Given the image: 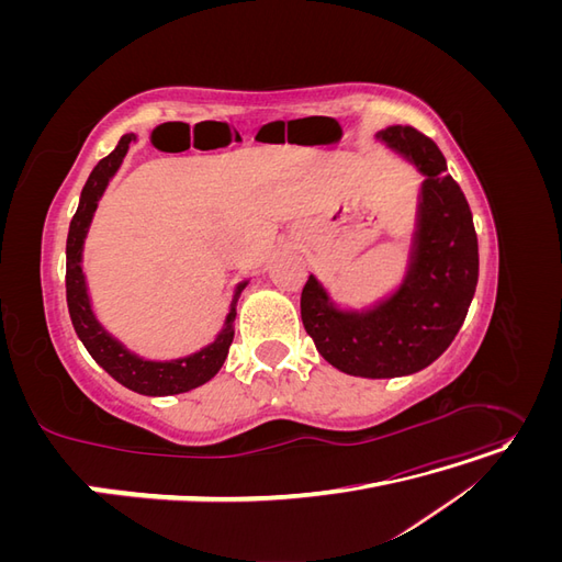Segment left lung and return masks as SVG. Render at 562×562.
Instances as JSON below:
<instances>
[{
	"label": "left lung",
	"instance_id": "8db88e82",
	"mask_svg": "<svg viewBox=\"0 0 562 562\" xmlns=\"http://www.w3.org/2000/svg\"><path fill=\"white\" fill-rule=\"evenodd\" d=\"M375 138L424 176L401 283L363 310L339 307L314 274L300 312L318 353L353 378H403L431 366L462 328L479 283V239L464 192L438 145L413 126Z\"/></svg>",
	"mask_w": 562,
	"mask_h": 562
}]
</instances>
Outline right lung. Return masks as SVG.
I'll list each match as a JSON object with an SVG mask.
<instances>
[{
    "mask_svg": "<svg viewBox=\"0 0 562 562\" xmlns=\"http://www.w3.org/2000/svg\"><path fill=\"white\" fill-rule=\"evenodd\" d=\"M138 140L135 133L122 135V140L110 151L105 159H100L98 166L91 171L87 184H83L77 213L70 223V232H67V271H65V291H67V310H70L72 326L79 335V339L87 347V351L93 356V361L103 368L108 375H112L119 384L135 391L143 396H173L184 394V391L196 389L206 384L217 375V370L223 368L229 345L234 339V318H236V302L248 281L236 283L234 297L229 304V312L225 316L223 330L215 335L211 345L201 347L194 353L180 356V359L171 361H151L143 359L135 351H131L122 339H116L103 323L98 321L87 274H83V241L89 236V227L93 223V215L98 209V201L103 199L110 180L122 166L131 143Z\"/></svg>",
    "mask_w": 562,
    "mask_h": 562,
    "instance_id": "add662e5",
    "label": "right lung"
}]
</instances>
